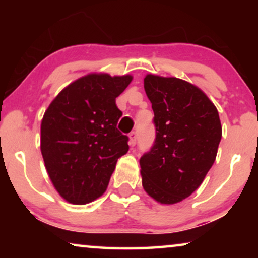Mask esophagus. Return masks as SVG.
<instances>
[{
  "instance_id": "esophagus-1",
  "label": "esophagus",
  "mask_w": 258,
  "mask_h": 258,
  "mask_svg": "<svg viewBox=\"0 0 258 258\" xmlns=\"http://www.w3.org/2000/svg\"><path fill=\"white\" fill-rule=\"evenodd\" d=\"M137 142V133L136 132H133L129 134V144L132 147H134Z\"/></svg>"
}]
</instances>
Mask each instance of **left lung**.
Here are the masks:
<instances>
[{
  "label": "left lung",
  "mask_w": 258,
  "mask_h": 258,
  "mask_svg": "<svg viewBox=\"0 0 258 258\" xmlns=\"http://www.w3.org/2000/svg\"><path fill=\"white\" fill-rule=\"evenodd\" d=\"M156 137L140 158L142 185L162 204H175L202 184L222 137L216 107L200 88L176 77L147 75Z\"/></svg>",
  "instance_id": "8db88e82"
}]
</instances>
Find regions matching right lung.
Segmentation results:
<instances>
[{"label": "right lung", "instance_id": "obj_1", "mask_svg": "<svg viewBox=\"0 0 258 258\" xmlns=\"http://www.w3.org/2000/svg\"><path fill=\"white\" fill-rule=\"evenodd\" d=\"M132 75L89 74L54 98L41 123V153L55 189L73 204L100 197L117 160L129 150L128 136L117 129L116 105Z\"/></svg>", "mask_w": 258, "mask_h": 258}]
</instances>
